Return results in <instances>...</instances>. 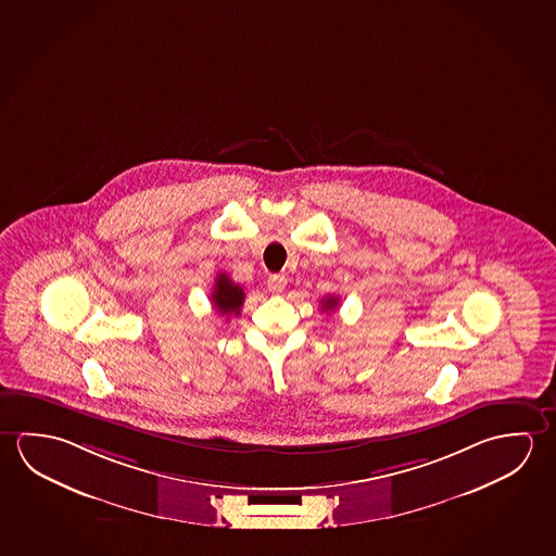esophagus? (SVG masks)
Wrapping results in <instances>:
<instances>
[{"label":"esophagus","instance_id":"1","mask_svg":"<svg viewBox=\"0 0 556 556\" xmlns=\"http://www.w3.org/2000/svg\"><path fill=\"white\" fill-rule=\"evenodd\" d=\"M287 287V277L285 275H269L267 277V289L271 292H282Z\"/></svg>","mask_w":556,"mask_h":556}]
</instances>
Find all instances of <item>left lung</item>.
I'll return each mask as SVG.
<instances>
[{"instance_id": "1", "label": "left lung", "mask_w": 556, "mask_h": 556, "mask_svg": "<svg viewBox=\"0 0 556 556\" xmlns=\"http://www.w3.org/2000/svg\"><path fill=\"white\" fill-rule=\"evenodd\" d=\"M337 306V299L336 296H328L326 301H324V304H321V308L326 309V312H329V309H333Z\"/></svg>"}]
</instances>
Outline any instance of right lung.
<instances>
[{
  "instance_id": "right-lung-1",
  "label": "right lung",
  "mask_w": 556,
  "mask_h": 556,
  "mask_svg": "<svg viewBox=\"0 0 556 556\" xmlns=\"http://www.w3.org/2000/svg\"><path fill=\"white\" fill-rule=\"evenodd\" d=\"M211 301L213 306L217 308L220 316H230V314H238L240 306L244 304V291L240 285H235L230 281V277L225 274L217 275L215 279V287L211 292Z\"/></svg>"
}]
</instances>
